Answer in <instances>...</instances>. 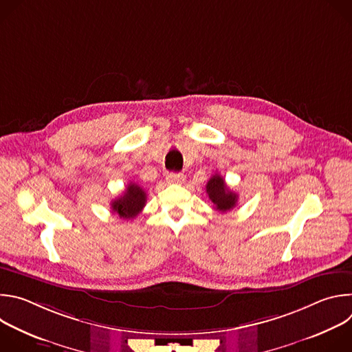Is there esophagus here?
Here are the masks:
<instances>
[{
    "label": "esophagus",
    "instance_id": "1",
    "mask_svg": "<svg viewBox=\"0 0 352 352\" xmlns=\"http://www.w3.org/2000/svg\"><path fill=\"white\" fill-rule=\"evenodd\" d=\"M167 181L170 184H182L185 181V175L181 173H170L167 175Z\"/></svg>",
    "mask_w": 352,
    "mask_h": 352
}]
</instances>
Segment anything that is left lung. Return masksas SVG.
<instances>
[{
    "label": "left lung",
    "instance_id": "8db88e82",
    "mask_svg": "<svg viewBox=\"0 0 352 352\" xmlns=\"http://www.w3.org/2000/svg\"><path fill=\"white\" fill-rule=\"evenodd\" d=\"M206 193L209 195V199L213 202L214 209L221 213H226L234 209L238 202V195L226 185V181L219 174H214L209 179L206 185Z\"/></svg>",
    "mask_w": 352,
    "mask_h": 352
}]
</instances>
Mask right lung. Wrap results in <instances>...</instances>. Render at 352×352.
I'll return each instance as SVG.
<instances>
[{"mask_svg":"<svg viewBox=\"0 0 352 352\" xmlns=\"http://www.w3.org/2000/svg\"><path fill=\"white\" fill-rule=\"evenodd\" d=\"M147 195L142 186L135 182L128 184L125 192L111 202L113 213H117L121 219H135L144 208Z\"/></svg>","mask_w":352,"mask_h":352,"instance_id":"right-lung-1","label":"right lung"}]
</instances>
